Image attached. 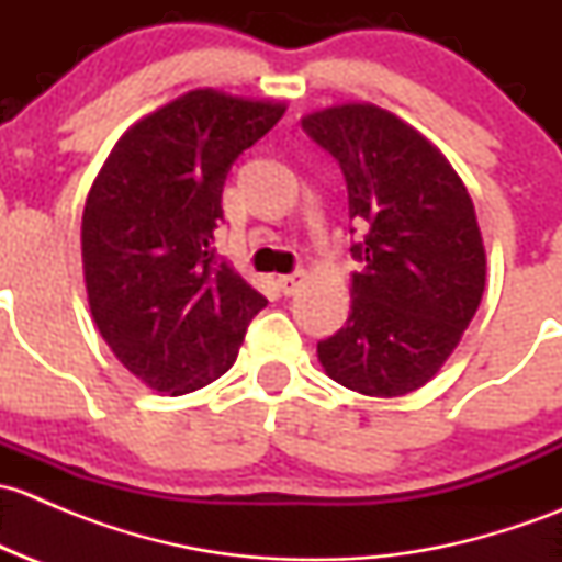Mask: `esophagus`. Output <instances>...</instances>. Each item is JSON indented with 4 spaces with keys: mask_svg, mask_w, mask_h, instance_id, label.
I'll list each match as a JSON object with an SVG mask.
<instances>
[{
    "mask_svg": "<svg viewBox=\"0 0 562 562\" xmlns=\"http://www.w3.org/2000/svg\"><path fill=\"white\" fill-rule=\"evenodd\" d=\"M304 280H307V274H304V271H291V274H282L280 280H277V285H280V291L285 293V296H293V293L302 288Z\"/></svg>",
    "mask_w": 562,
    "mask_h": 562,
    "instance_id": "esophagus-1",
    "label": "esophagus"
}]
</instances>
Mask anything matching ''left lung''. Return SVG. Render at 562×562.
I'll return each instance as SVG.
<instances>
[{"instance_id": "8db88e82", "label": "left lung", "mask_w": 562, "mask_h": 562, "mask_svg": "<svg viewBox=\"0 0 562 562\" xmlns=\"http://www.w3.org/2000/svg\"><path fill=\"white\" fill-rule=\"evenodd\" d=\"M302 127L339 162L350 220L367 231L350 245L361 263L350 315L317 342V359L331 381L367 396L422 389L484 293L473 201L449 160L383 108L334 105L304 116Z\"/></svg>"}]
</instances>
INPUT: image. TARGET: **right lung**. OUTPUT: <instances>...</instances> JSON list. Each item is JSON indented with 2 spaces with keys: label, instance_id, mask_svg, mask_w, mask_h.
<instances>
[{
  "label": "right lung",
  "instance_id": "right-lung-1",
  "mask_svg": "<svg viewBox=\"0 0 562 562\" xmlns=\"http://www.w3.org/2000/svg\"><path fill=\"white\" fill-rule=\"evenodd\" d=\"M285 108L195 89L130 127L81 223L89 307L116 359L173 396L236 361L266 296L214 249L231 166Z\"/></svg>",
  "mask_w": 562,
  "mask_h": 562
}]
</instances>
